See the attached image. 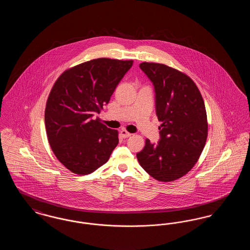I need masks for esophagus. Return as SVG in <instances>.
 <instances>
[{
  "mask_svg": "<svg viewBox=\"0 0 250 250\" xmlns=\"http://www.w3.org/2000/svg\"><path fill=\"white\" fill-rule=\"evenodd\" d=\"M120 135H121V137H122L123 139H126V138H129V137L131 136L130 133H129V132H127L126 130H125V129L121 130V132H120Z\"/></svg>",
  "mask_w": 250,
  "mask_h": 250,
  "instance_id": "esophagus-1",
  "label": "esophagus"
}]
</instances>
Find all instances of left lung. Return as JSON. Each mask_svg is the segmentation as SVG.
Returning <instances> with one entry per match:
<instances>
[{"label": "left lung", "instance_id": "8db88e82", "mask_svg": "<svg viewBox=\"0 0 250 250\" xmlns=\"http://www.w3.org/2000/svg\"><path fill=\"white\" fill-rule=\"evenodd\" d=\"M155 90L160 140H146L137 158L153 178L170 182L187 174L198 161L208 134L202 95L189 77L162 63L142 62Z\"/></svg>", "mask_w": 250, "mask_h": 250}]
</instances>
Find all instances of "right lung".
Here are the masks:
<instances>
[{
	"label": "right lung",
	"mask_w": 250,
	"mask_h": 250,
	"mask_svg": "<svg viewBox=\"0 0 250 250\" xmlns=\"http://www.w3.org/2000/svg\"><path fill=\"white\" fill-rule=\"evenodd\" d=\"M132 65V60H92L63 72L53 85L45 110L48 143L72 172L95 171L119 143L117 130L95 117Z\"/></svg>",
	"instance_id": "right-lung-1"
}]
</instances>
